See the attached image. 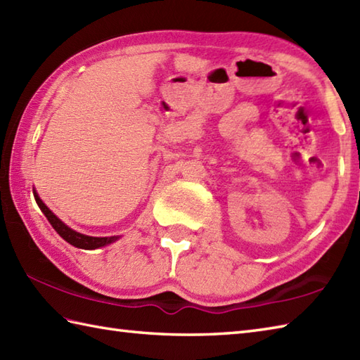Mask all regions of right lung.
<instances>
[{
  "label": "right lung",
  "mask_w": 360,
  "mask_h": 360,
  "mask_svg": "<svg viewBox=\"0 0 360 360\" xmlns=\"http://www.w3.org/2000/svg\"><path fill=\"white\" fill-rule=\"evenodd\" d=\"M34 198L38 204V207L44 213V217L48 218V221L51 223V226L56 229V232L62 236L65 241H68L72 246L79 248V249H86V250H94L98 248H103V246H108V244L117 241L120 236L119 235H114V236H89L85 233H80V232H75L74 229H71L70 226H66L62 219H60L56 213H53L48 205H46L41 198L38 196L37 190L34 188Z\"/></svg>",
  "instance_id": "right-lung-1"
}]
</instances>
